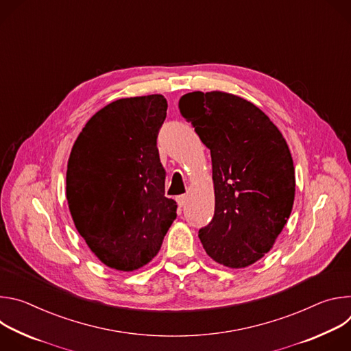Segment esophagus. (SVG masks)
<instances>
[{"mask_svg":"<svg viewBox=\"0 0 351 351\" xmlns=\"http://www.w3.org/2000/svg\"><path fill=\"white\" fill-rule=\"evenodd\" d=\"M176 202H178L179 207H184V206H186V202H187V195H184V194L178 195V197H176Z\"/></svg>","mask_w":351,"mask_h":351,"instance_id":"esophagus-1","label":"esophagus"}]
</instances>
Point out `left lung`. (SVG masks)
Returning <instances> with one entry per match:
<instances>
[{
	"mask_svg": "<svg viewBox=\"0 0 351 351\" xmlns=\"http://www.w3.org/2000/svg\"><path fill=\"white\" fill-rule=\"evenodd\" d=\"M179 108L211 152L215 213L198 237L215 263L245 268L269 252L290 217L287 143L258 107L230 93H187Z\"/></svg>",
	"mask_w": 351,
	"mask_h": 351,
	"instance_id": "obj_1",
	"label": "left lung"
}]
</instances>
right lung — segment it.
I'll return each mask as SVG.
<instances>
[{
    "mask_svg": "<svg viewBox=\"0 0 351 351\" xmlns=\"http://www.w3.org/2000/svg\"><path fill=\"white\" fill-rule=\"evenodd\" d=\"M167 108L161 94L117 99L88 119L68 160L75 226L95 257L118 271L152 261L176 218L157 148Z\"/></svg>",
    "mask_w": 351,
    "mask_h": 351,
    "instance_id": "obj_1",
    "label": "right lung"
}]
</instances>
